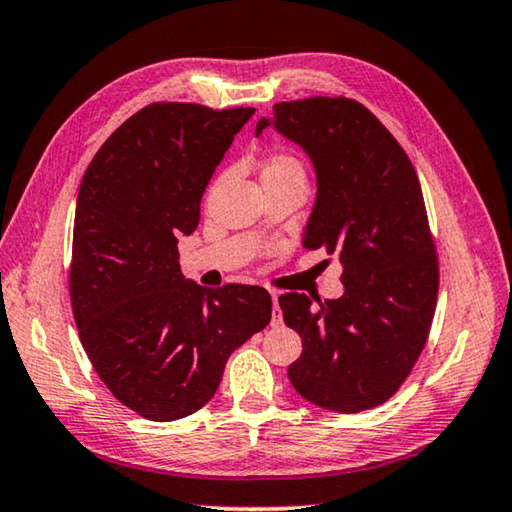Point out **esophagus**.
<instances>
[{
	"label": "esophagus",
	"mask_w": 512,
	"mask_h": 512,
	"mask_svg": "<svg viewBox=\"0 0 512 512\" xmlns=\"http://www.w3.org/2000/svg\"><path fill=\"white\" fill-rule=\"evenodd\" d=\"M271 300H273V325H280L282 316H280V305H277V293L275 291L271 293Z\"/></svg>",
	"instance_id": "1"
}]
</instances>
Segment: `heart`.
Here are the masks:
<instances>
[{"label": "heart", "mask_w": 512, "mask_h": 512, "mask_svg": "<svg viewBox=\"0 0 512 512\" xmlns=\"http://www.w3.org/2000/svg\"><path fill=\"white\" fill-rule=\"evenodd\" d=\"M289 169H298V171H302L300 162H298L296 158H293V155H287V153H275L273 158L266 162V167H264V171H262V176H264V173L289 171Z\"/></svg>", "instance_id": "obj_1"}]
</instances>
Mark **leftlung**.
<instances>
[{
    "mask_svg": "<svg viewBox=\"0 0 512 512\" xmlns=\"http://www.w3.org/2000/svg\"><path fill=\"white\" fill-rule=\"evenodd\" d=\"M275 128L314 164L316 203L305 248L341 259L343 296L284 293V323L302 339L289 379L334 413L384 404L427 343L438 298V259L418 173L395 137L352 99L273 106L255 135Z\"/></svg>",
    "mask_w": 512,
    "mask_h": 512,
    "instance_id": "obj_1",
    "label": "left lung"
}]
</instances>
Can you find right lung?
Listing matches in <instances>:
<instances>
[{
	"mask_svg": "<svg viewBox=\"0 0 512 512\" xmlns=\"http://www.w3.org/2000/svg\"><path fill=\"white\" fill-rule=\"evenodd\" d=\"M255 108L151 103L94 155L74 216L69 296L81 343L117 400L153 422L212 400L225 363L271 320L262 287L205 289L180 273L178 237Z\"/></svg>",
	"mask_w": 512,
	"mask_h": 512,
	"instance_id": "1",
	"label": "right lung"
}]
</instances>
